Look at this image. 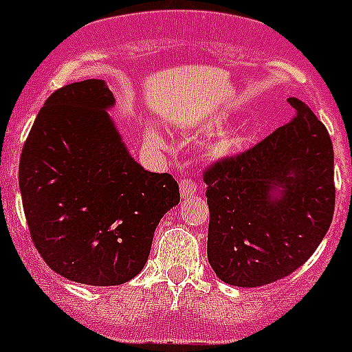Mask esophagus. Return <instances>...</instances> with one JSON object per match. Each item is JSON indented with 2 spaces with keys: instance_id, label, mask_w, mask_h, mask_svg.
Here are the masks:
<instances>
[{
  "instance_id": "esophagus-1",
  "label": "esophagus",
  "mask_w": 352,
  "mask_h": 352,
  "mask_svg": "<svg viewBox=\"0 0 352 352\" xmlns=\"http://www.w3.org/2000/svg\"><path fill=\"white\" fill-rule=\"evenodd\" d=\"M179 194H182V199L194 197L197 194V185L190 178L182 179V183H179Z\"/></svg>"
}]
</instances>
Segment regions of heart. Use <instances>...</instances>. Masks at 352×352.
Returning a JSON list of instances; mask_svg holds the SVG:
<instances>
[{
  "instance_id": "b5f03b06",
  "label": "heart",
  "mask_w": 352,
  "mask_h": 352,
  "mask_svg": "<svg viewBox=\"0 0 352 352\" xmlns=\"http://www.w3.org/2000/svg\"><path fill=\"white\" fill-rule=\"evenodd\" d=\"M144 135L151 144L155 146L166 144V138H164L160 126L153 125V123H148V125H146ZM239 142H241L239 133L234 132V130H227V132L219 133L217 138H213L210 142H208L206 155L211 158H223L229 153H232V151L239 146Z\"/></svg>"
}]
</instances>
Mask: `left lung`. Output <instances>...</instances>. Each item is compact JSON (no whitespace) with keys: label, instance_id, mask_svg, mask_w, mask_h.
<instances>
[{"label":"left lung","instance_id":"left-lung-1","mask_svg":"<svg viewBox=\"0 0 352 352\" xmlns=\"http://www.w3.org/2000/svg\"><path fill=\"white\" fill-rule=\"evenodd\" d=\"M289 104V123L204 174L208 261L229 285L261 287L291 275L316 252L333 219L328 130L305 102L291 96Z\"/></svg>","mask_w":352,"mask_h":352}]
</instances>
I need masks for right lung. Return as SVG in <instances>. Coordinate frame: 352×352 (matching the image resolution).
Masks as SVG:
<instances>
[{
	"mask_svg": "<svg viewBox=\"0 0 352 352\" xmlns=\"http://www.w3.org/2000/svg\"><path fill=\"white\" fill-rule=\"evenodd\" d=\"M107 82L58 89L40 109L19 162L31 238L49 268L77 284L120 285L144 268L158 222L179 203L170 174L130 155L109 111Z\"/></svg>",
	"mask_w": 352,
	"mask_h": 352,
	"instance_id": "add662e5",
	"label": "right lung"
}]
</instances>
